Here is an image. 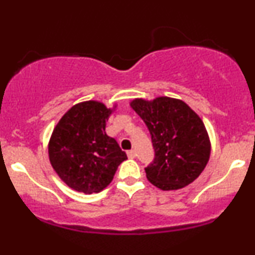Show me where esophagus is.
<instances>
[{
	"instance_id": "34e87169",
	"label": "esophagus",
	"mask_w": 255,
	"mask_h": 255,
	"mask_svg": "<svg viewBox=\"0 0 255 255\" xmlns=\"http://www.w3.org/2000/svg\"><path fill=\"white\" fill-rule=\"evenodd\" d=\"M127 156H128V158H130V159H133V158H135V157H136V152H135V150L128 151V152H127Z\"/></svg>"
}]
</instances>
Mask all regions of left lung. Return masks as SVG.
<instances>
[{
    "instance_id": "obj_1",
    "label": "left lung",
    "mask_w": 255,
    "mask_h": 255,
    "mask_svg": "<svg viewBox=\"0 0 255 255\" xmlns=\"http://www.w3.org/2000/svg\"><path fill=\"white\" fill-rule=\"evenodd\" d=\"M150 130L154 160L146 177L162 191L191 184L204 171L211 156V141L203 120L183 101L157 97L129 103Z\"/></svg>"
}]
</instances>
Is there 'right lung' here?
I'll list each match as a JSON object with an SVG mask.
<instances>
[{"label": "right lung", "instance_id": "right-lung-1", "mask_svg": "<svg viewBox=\"0 0 255 255\" xmlns=\"http://www.w3.org/2000/svg\"><path fill=\"white\" fill-rule=\"evenodd\" d=\"M118 104L107 108L98 101L78 103L52 130L48 152L58 177L74 191L92 194L109 186L119 165L127 159L105 126Z\"/></svg>", "mask_w": 255, "mask_h": 255}]
</instances>
